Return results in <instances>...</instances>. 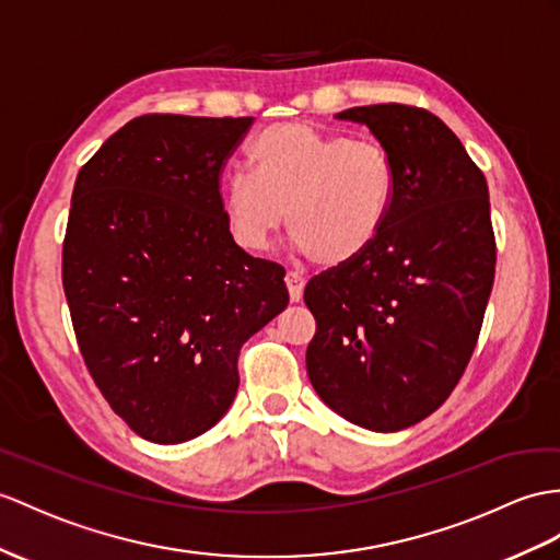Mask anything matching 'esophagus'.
I'll return each instance as SVG.
<instances>
[{"label":"esophagus","mask_w":560,"mask_h":560,"mask_svg":"<svg viewBox=\"0 0 560 560\" xmlns=\"http://www.w3.org/2000/svg\"><path fill=\"white\" fill-rule=\"evenodd\" d=\"M284 284H288V292H290L292 302H299V299H302V294H304L306 280H304L302 276H299V272L288 270V276H284Z\"/></svg>","instance_id":"obj_1"}]
</instances>
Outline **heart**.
Here are the masks:
<instances>
[{
    "instance_id": "b5f03b06",
    "label": "heart",
    "mask_w": 560,
    "mask_h": 560,
    "mask_svg": "<svg viewBox=\"0 0 560 560\" xmlns=\"http://www.w3.org/2000/svg\"><path fill=\"white\" fill-rule=\"evenodd\" d=\"M249 173L223 187L221 209L240 249L258 254L288 221L296 247L323 266L361 256L383 233L397 166L373 138H347L288 120L256 135Z\"/></svg>"
}]
</instances>
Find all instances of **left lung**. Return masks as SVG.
Here are the masks:
<instances>
[{
  "mask_svg": "<svg viewBox=\"0 0 560 560\" xmlns=\"http://www.w3.org/2000/svg\"><path fill=\"white\" fill-rule=\"evenodd\" d=\"M397 166L383 233L311 278L306 371L353 425L397 432L438 411L466 373L494 284L497 240L482 171L428 108L353 106Z\"/></svg>",
  "mask_w": 560,
  "mask_h": 560,
  "instance_id": "1",
  "label": "left lung"
}]
</instances>
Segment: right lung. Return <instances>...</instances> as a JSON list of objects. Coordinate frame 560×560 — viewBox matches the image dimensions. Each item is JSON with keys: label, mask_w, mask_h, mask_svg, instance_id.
Here are the masks:
<instances>
[{"label": "right lung", "mask_w": 560, "mask_h": 560, "mask_svg": "<svg viewBox=\"0 0 560 560\" xmlns=\"http://www.w3.org/2000/svg\"><path fill=\"white\" fill-rule=\"evenodd\" d=\"M254 118L147 114L78 173L61 278L88 371L142 440L180 444L233 404L240 349L288 306L282 266L230 237L221 175Z\"/></svg>", "instance_id": "add662e5"}]
</instances>
